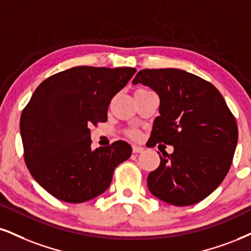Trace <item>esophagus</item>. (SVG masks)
<instances>
[{
	"instance_id": "34e87169",
	"label": "esophagus",
	"mask_w": 251,
	"mask_h": 251,
	"mask_svg": "<svg viewBox=\"0 0 251 251\" xmlns=\"http://www.w3.org/2000/svg\"><path fill=\"white\" fill-rule=\"evenodd\" d=\"M144 151V148L141 145H132V152L134 153H142Z\"/></svg>"
}]
</instances>
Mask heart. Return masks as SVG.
<instances>
[{
  "label": "heart",
  "instance_id": "b5f03b06",
  "mask_svg": "<svg viewBox=\"0 0 251 251\" xmlns=\"http://www.w3.org/2000/svg\"><path fill=\"white\" fill-rule=\"evenodd\" d=\"M129 135H130V137H132V138H137L138 137V132L135 131V130H131L130 132H129Z\"/></svg>",
  "mask_w": 251,
  "mask_h": 251
}]
</instances>
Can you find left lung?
<instances>
[{
    "mask_svg": "<svg viewBox=\"0 0 251 251\" xmlns=\"http://www.w3.org/2000/svg\"><path fill=\"white\" fill-rule=\"evenodd\" d=\"M132 83L158 94L159 116L150 140L173 145L148 176V187L159 200L190 206L203 200L229 171L239 130L225 99L211 82L178 69L142 70Z\"/></svg>",
    "mask_w": 251,
    "mask_h": 251,
    "instance_id": "left-lung-1",
    "label": "left lung"
}]
</instances>
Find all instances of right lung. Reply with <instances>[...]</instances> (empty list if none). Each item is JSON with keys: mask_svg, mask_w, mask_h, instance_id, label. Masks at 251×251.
<instances>
[{"mask_svg": "<svg viewBox=\"0 0 251 251\" xmlns=\"http://www.w3.org/2000/svg\"><path fill=\"white\" fill-rule=\"evenodd\" d=\"M136 73L132 67L76 66L45 79L22 111L24 160L51 196L80 203L109 187L114 170L131 156L125 141L91 148V126L106 122L111 99Z\"/></svg>", "mask_w": 251, "mask_h": 251, "instance_id": "right-lung-1", "label": "right lung"}]
</instances>
